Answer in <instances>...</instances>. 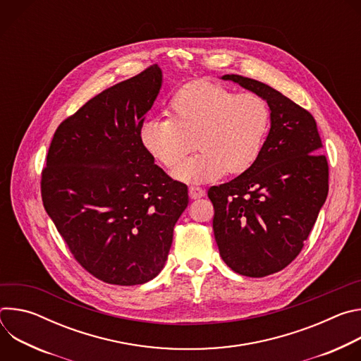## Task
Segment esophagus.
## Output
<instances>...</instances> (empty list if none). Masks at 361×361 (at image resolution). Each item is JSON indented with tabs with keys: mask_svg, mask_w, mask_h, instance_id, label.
I'll return each instance as SVG.
<instances>
[{
	"mask_svg": "<svg viewBox=\"0 0 361 361\" xmlns=\"http://www.w3.org/2000/svg\"><path fill=\"white\" fill-rule=\"evenodd\" d=\"M188 195L190 198L192 200H197V198H201L205 195V191L201 188V187H197V185H191L188 187Z\"/></svg>",
	"mask_w": 361,
	"mask_h": 361,
	"instance_id": "1",
	"label": "esophagus"
}]
</instances>
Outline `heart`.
Listing matches in <instances>:
<instances>
[{
  "mask_svg": "<svg viewBox=\"0 0 361 361\" xmlns=\"http://www.w3.org/2000/svg\"><path fill=\"white\" fill-rule=\"evenodd\" d=\"M166 113L167 120L142 123L138 138L167 170H174L194 145L198 152L174 173L187 183L213 181L224 173L238 176L250 170L260 157L271 121L263 97L237 94L207 80L192 81L176 91Z\"/></svg>",
  "mask_w": 361,
  "mask_h": 361,
  "instance_id": "1",
  "label": "heart"
}]
</instances>
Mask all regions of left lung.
<instances>
[{
	"label": "left lung",
	"mask_w": 361,
	"mask_h": 361,
	"mask_svg": "<svg viewBox=\"0 0 361 361\" xmlns=\"http://www.w3.org/2000/svg\"><path fill=\"white\" fill-rule=\"evenodd\" d=\"M263 97L271 128L255 164L213 185V230L224 263L247 277L286 269L304 247L329 194V163L314 117L257 80L223 75Z\"/></svg>",
	"instance_id": "left-lung-1"
}]
</instances>
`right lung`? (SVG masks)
I'll use <instances>...</instances> for the list:
<instances>
[{"mask_svg": "<svg viewBox=\"0 0 361 361\" xmlns=\"http://www.w3.org/2000/svg\"><path fill=\"white\" fill-rule=\"evenodd\" d=\"M161 80L154 64L87 101L56 130L41 173L47 214L75 262L109 284H142L163 270L188 204L187 185L138 138Z\"/></svg>", "mask_w": 361, "mask_h": 361, "instance_id": "obj_1", "label": "right lung"}]
</instances>
